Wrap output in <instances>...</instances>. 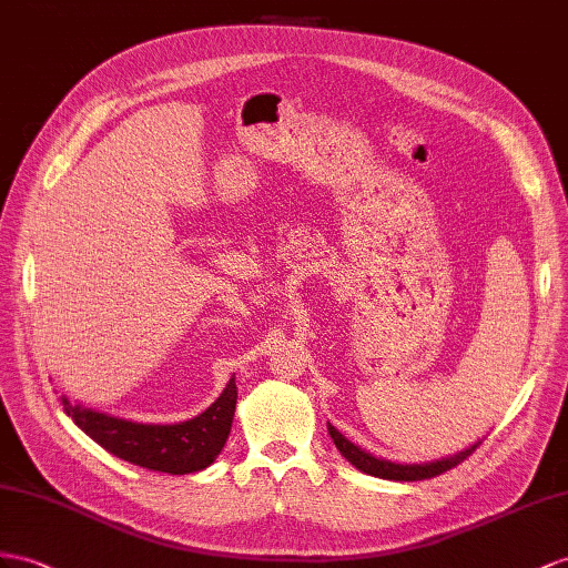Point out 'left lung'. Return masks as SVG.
I'll return each mask as SVG.
<instances>
[{
    "instance_id": "obj_1",
    "label": "left lung",
    "mask_w": 568,
    "mask_h": 568,
    "mask_svg": "<svg viewBox=\"0 0 568 568\" xmlns=\"http://www.w3.org/2000/svg\"><path fill=\"white\" fill-rule=\"evenodd\" d=\"M328 434L333 444H336V448L341 450V454L351 460L357 470L367 473V475H374V477H382V479H396V483H417V479H429V477H436L442 475L450 468H456L458 463H463L465 458H468L473 450L483 444L477 442L473 444L470 448L460 450V454L456 456H448V458H442V460H434V463H425V465H400V463H390V460H382V458H374L372 454H365V450L357 448L355 444H351L345 439V436L328 425Z\"/></svg>"
}]
</instances>
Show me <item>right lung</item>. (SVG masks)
Instances as JSON below:
<instances>
[{"label":"right lung","mask_w":568,"mask_h":568,"mask_svg":"<svg viewBox=\"0 0 568 568\" xmlns=\"http://www.w3.org/2000/svg\"><path fill=\"white\" fill-rule=\"evenodd\" d=\"M64 413L95 444L145 470L186 475L209 468L221 454L237 405V386L230 379L209 410L180 425H139L103 413H93L62 398Z\"/></svg>","instance_id":"obj_1"}]
</instances>
